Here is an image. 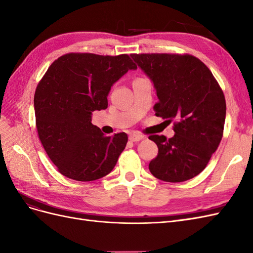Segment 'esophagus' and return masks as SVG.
<instances>
[{"label": "esophagus", "mask_w": 253, "mask_h": 253, "mask_svg": "<svg viewBox=\"0 0 253 253\" xmlns=\"http://www.w3.org/2000/svg\"><path fill=\"white\" fill-rule=\"evenodd\" d=\"M142 138H143V136L140 135V134H137V133H133V134H131V135L128 136V139L131 140V141H134V142L139 141V140H141Z\"/></svg>", "instance_id": "obj_1"}]
</instances>
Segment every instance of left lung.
<instances>
[{
  "instance_id": "8db88e82",
  "label": "left lung",
  "mask_w": 253,
  "mask_h": 253,
  "mask_svg": "<svg viewBox=\"0 0 253 253\" xmlns=\"http://www.w3.org/2000/svg\"><path fill=\"white\" fill-rule=\"evenodd\" d=\"M154 83L155 115L174 121L175 135H151L158 147L150 172L168 182L195 177L223 138L226 100L218 82L202 61L189 53H132Z\"/></svg>"
}]
</instances>
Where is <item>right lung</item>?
<instances>
[{
	"label": "right lung",
	"instance_id": "1",
	"mask_svg": "<svg viewBox=\"0 0 253 253\" xmlns=\"http://www.w3.org/2000/svg\"><path fill=\"white\" fill-rule=\"evenodd\" d=\"M136 68L126 53L70 52L53 61L38 83L34 98L38 136L67 178L91 181L114 169L127 135L105 136L90 122L91 112L108 108L113 84Z\"/></svg>",
	"mask_w": 253,
	"mask_h": 253
}]
</instances>
